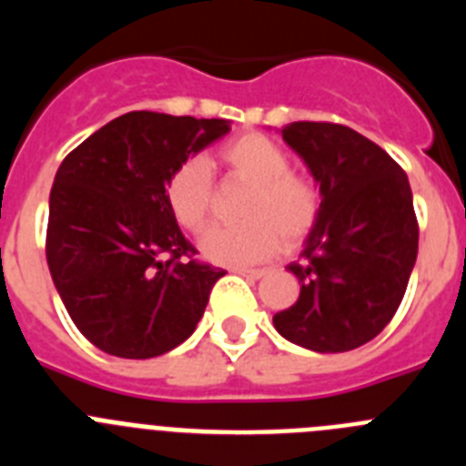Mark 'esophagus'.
Wrapping results in <instances>:
<instances>
[{"label": "esophagus", "instance_id": "1", "mask_svg": "<svg viewBox=\"0 0 466 466\" xmlns=\"http://www.w3.org/2000/svg\"><path fill=\"white\" fill-rule=\"evenodd\" d=\"M236 273L242 275V278L261 279L263 275H268V268H236Z\"/></svg>", "mask_w": 466, "mask_h": 466}]
</instances>
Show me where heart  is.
<instances>
[{
	"instance_id": "heart-1",
	"label": "heart",
	"mask_w": 466,
	"mask_h": 466,
	"mask_svg": "<svg viewBox=\"0 0 466 466\" xmlns=\"http://www.w3.org/2000/svg\"><path fill=\"white\" fill-rule=\"evenodd\" d=\"M221 166L230 177L252 184L245 196L242 224L214 226L205 233L203 254L224 266H249L266 261L279 247H296L310 236L322 193L315 179L289 170V156L273 139L247 133L219 149ZM172 217L182 228L200 233L217 208L212 175L200 158H188L172 170L166 184Z\"/></svg>"
}]
</instances>
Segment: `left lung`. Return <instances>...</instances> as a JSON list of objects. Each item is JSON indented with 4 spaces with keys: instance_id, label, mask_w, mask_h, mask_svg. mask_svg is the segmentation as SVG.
I'll list each match as a JSON object with an SVG mask.
<instances>
[{
    "instance_id": "8db88e82",
    "label": "left lung",
    "mask_w": 466,
    "mask_h": 466,
    "mask_svg": "<svg viewBox=\"0 0 466 466\" xmlns=\"http://www.w3.org/2000/svg\"><path fill=\"white\" fill-rule=\"evenodd\" d=\"M284 142L319 184L322 212L300 261L294 306L273 324L315 352H348L390 324L418 257V219L406 172L376 142L340 123L296 121Z\"/></svg>"
}]
</instances>
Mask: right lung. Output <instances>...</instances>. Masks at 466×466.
<instances>
[{
  "label": "right lung",
  "mask_w": 466,
  "mask_h": 466,
  "mask_svg": "<svg viewBox=\"0 0 466 466\" xmlns=\"http://www.w3.org/2000/svg\"><path fill=\"white\" fill-rule=\"evenodd\" d=\"M226 133L224 118L127 111L57 167L48 270L72 322L106 355L149 360L196 331L226 270L198 261L166 184L179 163Z\"/></svg>",
  "instance_id": "1"
}]
</instances>
